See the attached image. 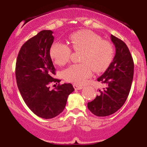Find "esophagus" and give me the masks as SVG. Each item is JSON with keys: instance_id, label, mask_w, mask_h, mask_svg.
<instances>
[{"instance_id": "obj_1", "label": "esophagus", "mask_w": 147, "mask_h": 147, "mask_svg": "<svg viewBox=\"0 0 147 147\" xmlns=\"http://www.w3.org/2000/svg\"><path fill=\"white\" fill-rule=\"evenodd\" d=\"M74 87L75 90H81V89H82V86H79V85H74Z\"/></svg>"}]
</instances>
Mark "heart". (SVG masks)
Listing matches in <instances>:
<instances>
[{
  "label": "heart",
  "mask_w": 147,
  "mask_h": 147,
  "mask_svg": "<svg viewBox=\"0 0 147 147\" xmlns=\"http://www.w3.org/2000/svg\"><path fill=\"white\" fill-rule=\"evenodd\" d=\"M71 47L75 51H82L81 64L73 65L65 69L62 76L66 81L83 85L92 76L93 69L101 72L109 67L114 57V48L109 41L101 39L100 35L88 30H79L69 36ZM51 57L57 65L68 63L71 55L70 47L55 42L50 48Z\"/></svg>",
  "instance_id": "heart-1"
}]
</instances>
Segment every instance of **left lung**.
I'll return each instance as SVG.
<instances>
[{
    "label": "left lung",
    "mask_w": 147,
    "mask_h": 147,
    "mask_svg": "<svg viewBox=\"0 0 147 147\" xmlns=\"http://www.w3.org/2000/svg\"><path fill=\"white\" fill-rule=\"evenodd\" d=\"M110 38L116 53L105 73L97 79L106 87L87 103L88 109L98 117L108 116L122 107L129 94L134 73V62L126 44L113 34Z\"/></svg>",
    "instance_id": "obj_1"
}]
</instances>
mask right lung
Masks as SVG:
<instances>
[{"instance_id": "right-lung-1", "label": "right lung", "mask_w": 147, "mask_h": 147, "mask_svg": "<svg viewBox=\"0 0 147 147\" xmlns=\"http://www.w3.org/2000/svg\"><path fill=\"white\" fill-rule=\"evenodd\" d=\"M53 39L51 30L39 32L21 47L16 63V83L23 99L36 115L44 119L60 115L74 91L71 83L59 84L50 90L51 84L60 82L54 78L55 69L50 55Z\"/></svg>"}]
</instances>
